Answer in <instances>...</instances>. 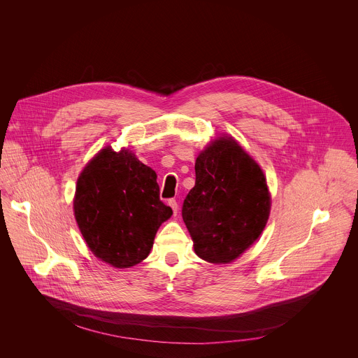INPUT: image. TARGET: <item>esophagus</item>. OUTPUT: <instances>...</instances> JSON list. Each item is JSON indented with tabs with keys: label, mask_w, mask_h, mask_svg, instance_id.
I'll use <instances>...</instances> for the list:
<instances>
[{
	"label": "esophagus",
	"mask_w": 358,
	"mask_h": 358,
	"mask_svg": "<svg viewBox=\"0 0 358 358\" xmlns=\"http://www.w3.org/2000/svg\"><path fill=\"white\" fill-rule=\"evenodd\" d=\"M168 204H169V206L172 208L173 213L176 215V213H178V209H179V205H178V203H176V200H175V199H171V200L168 201Z\"/></svg>",
	"instance_id": "34e87169"
}]
</instances>
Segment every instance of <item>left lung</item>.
I'll list each match as a JSON object with an SVG mask.
<instances>
[{
  "mask_svg": "<svg viewBox=\"0 0 358 358\" xmlns=\"http://www.w3.org/2000/svg\"><path fill=\"white\" fill-rule=\"evenodd\" d=\"M270 213L266 178L231 138H220L196 159V186L182 216L196 254L210 263H229L250 248Z\"/></svg>",
  "mask_w": 358,
  "mask_h": 358,
  "instance_id": "left-lung-1",
  "label": "left lung"
}]
</instances>
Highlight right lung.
<instances>
[{"instance_id": "obj_1", "label": "right lung", "mask_w": 358, "mask_h": 358, "mask_svg": "<svg viewBox=\"0 0 358 358\" xmlns=\"http://www.w3.org/2000/svg\"><path fill=\"white\" fill-rule=\"evenodd\" d=\"M74 215L90 250L114 267L150 254L171 206L159 200L157 175L128 150L103 149L78 178Z\"/></svg>"}]
</instances>
